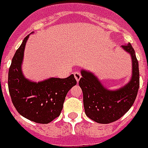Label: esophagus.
Segmentation results:
<instances>
[{
    "mask_svg": "<svg viewBox=\"0 0 148 148\" xmlns=\"http://www.w3.org/2000/svg\"><path fill=\"white\" fill-rule=\"evenodd\" d=\"M74 76H75V79H76V81L78 82L81 78V74L79 72H74Z\"/></svg>",
    "mask_w": 148,
    "mask_h": 148,
    "instance_id": "34e87169",
    "label": "esophagus"
}]
</instances>
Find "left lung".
<instances>
[{"label": "left lung", "mask_w": 148, "mask_h": 148, "mask_svg": "<svg viewBox=\"0 0 148 148\" xmlns=\"http://www.w3.org/2000/svg\"><path fill=\"white\" fill-rule=\"evenodd\" d=\"M121 47L131 55L132 61V78L122 88L109 90L92 72L81 70L79 85L82 89L85 113L99 123H110L121 118L132 108L138 93L139 72L136 52L131 44Z\"/></svg>", "instance_id": "obj_1"}]
</instances>
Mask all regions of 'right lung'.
Here are the masks:
<instances>
[{
	"instance_id": "1",
	"label": "right lung",
	"mask_w": 148,
	"mask_h": 148,
	"mask_svg": "<svg viewBox=\"0 0 148 148\" xmlns=\"http://www.w3.org/2000/svg\"><path fill=\"white\" fill-rule=\"evenodd\" d=\"M29 35L16 50L9 70L8 85L12 102L22 116L38 123H49L60 115L66 95L76 84L74 75L49 78L40 82L26 79L21 64Z\"/></svg>"
}]
</instances>
